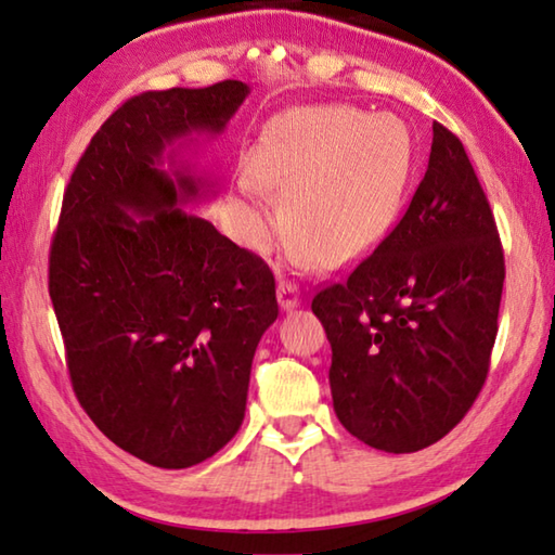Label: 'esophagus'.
<instances>
[{
    "instance_id": "esophagus-1",
    "label": "esophagus",
    "mask_w": 555,
    "mask_h": 555,
    "mask_svg": "<svg viewBox=\"0 0 555 555\" xmlns=\"http://www.w3.org/2000/svg\"><path fill=\"white\" fill-rule=\"evenodd\" d=\"M278 302H280V309H283V312H293V309L302 305V297H299V287L295 283H287V280H283V283L278 285Z\"/></svg>"
}]
</instances>
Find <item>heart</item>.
<instances>
[{
    "label": "heart",
    "mask_w": 555,
    "mask_h": 555,
    "mask_svg": "<svg viewBox=\"0 0 555 555\" xmlns=\"http://www.w3.org/2000/svg\"><path fill=\"white\" fill-rule=\"evenodd\" d=\"M250 172L229 194L241 238L262 248L278 231L280 211L262 184L280 188L293 236L317 262L341 268L373 250L400 214L412 139L392 114L309 106L262 135Z\"/></svg>",
    "instance_id": "b5f03b06"
}]
</instances>
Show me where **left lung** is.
Instances as JSON below:
<instances>
[{
  "label": "left lung",
  "instance_id": "1",
  "mask_svg": "<svg viewBox=\"0 0 555 555\" xmlns=\"http://www.w3.org/2000/svg\"><path fill=\"white\" fill-rule=\"evenodd\" d=\"M504 253L463 143L434 124L402 221L312 312L332 344L334 412L363 443L414 453L480 395L498 336Z\"/></svg>",
  "mask_w": 555,
  "mask_h": 555
}]
</instances>
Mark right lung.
I'll list each match as a JSON object with an SVG mask.
<instances>
[{
  "label": "right lung",
  "instance_id": "add662e5",
  "mask_svg": "<svg viewBox=\"0 0 555 555\" xmlns=\"http://www.w3.org/2000/svg\"><path fill=\"white\" fill-rule=\"evenodd\" d=\"M223 80L121 104L67 182L48 262L77 400L106 439L155 468L211 459L246 414L250 363L278 319L275 278L188 211L214 180L182 158L248 96Z\"/></svg>",
  "mask_w": 555,
  "mask_h": 555
}]
</instances>
